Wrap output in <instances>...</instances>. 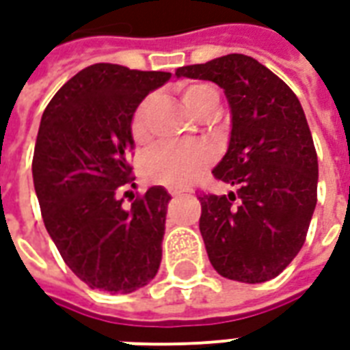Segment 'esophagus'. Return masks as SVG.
<instances>
[{
  "mask_svg": "<svg viewBox=\"0 0 350 350\" xmlns=\"http://www.w3.org/2000/svg\"><path fill=\"white\" fill-rule=\"evenodd\" d=\"M185 192H186V190H183V188H172V190H170V193H172L173 198H177V196H183Z\"/></svg>",
  "mask_w": 350,
  "mask_h": 350,
  "instance_id": "34e87169",
  "label": "esophagus"
}]
</instances>
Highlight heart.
Instances as JSON below:
<instances>
[{
    "label": "heart",
    "mask_w": 350,
    "mask_h": 350,
    "mask_svg": "<svg viewBox=\"0 0 350 350\" xmlns=\"http://www.w3.org/2000/svg\"><path fill=\"white\" fill-rule=\"evenodd\" d=\"M183 102L193 117L200 119L205 111L218 106V93L211 85L193 83L183 91ZM152 98H145L137 106L132 117V134L136 139L147 136V117H149ZM213 158L206 145L190 144H162L150 152L145 160V175L152 183L167 186H186L192 183Z\"/></svg>",
    "instance_id": "obj_1"
}]
</instances>
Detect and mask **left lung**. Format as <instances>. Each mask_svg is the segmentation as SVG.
I'll use <instances>...</instances> for the list:
<instances>
[{
  "label": "left lung",
  "instance_id": "8db88e82",
  "mask_svg": "<svg viewBox=\"0 0 350 350\" xmlns=\"http://www.w3.org/2000/svg\"><path fill=\"white\" fill-rule=\"evenodd\" d=\"M175 76L214 81L231 109L228 150L213 173L237 192L200 198L208 261L228 280L269 282L304 246L317 205V152L304 109L285 81L242 53Z\"/></svg>",
  "mask_w": 350,
  "mask_h": 350
}]
</instances>
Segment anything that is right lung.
Instances as JSON below:
<instances>
[{
	"label": "right lung",
	"instance_id": "1",
	"mask_svg": "<svg viewBox=\"0 0 350 350\" xmlns=\"http://www.w3.org/2000/svg\"><path fill=\"white\" fill-rule=\"evenodd\" d=\"M172 78L96 63L55 93L40 119L33 185L46 231L63 261L91 289L129 295L157 276L172 196L150 186L122 208L132 117L145 96Z\"/></svg>",
	"mask_w": 350,
	"mask_h": 350
}]
</instances>
